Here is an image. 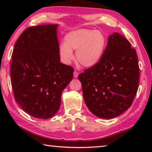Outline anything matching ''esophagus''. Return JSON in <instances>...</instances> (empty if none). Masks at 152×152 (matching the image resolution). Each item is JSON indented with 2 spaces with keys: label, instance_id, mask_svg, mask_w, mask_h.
<instances>
[{
  "label": "esophagus",
  "instance_id": "esophagus-1",
  "mask_svg": "<svg viewBox=\"0 0 152 152\" xmlns=\"http://www.w3.org/2000/svg\"><path fill=\"white\" fill-rule=\"evenodd\" d=\"M73 74H74V78H76L77 77H78V72H77V71H74Z\"/></svg>",
  "mask_w": 152,
  "mask_h": 152
}]
</instances>
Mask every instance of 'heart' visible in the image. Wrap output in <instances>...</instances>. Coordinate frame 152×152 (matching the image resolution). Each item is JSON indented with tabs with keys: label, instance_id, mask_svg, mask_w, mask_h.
<instances>
[{
	"label": "heart",
	"instance_id": "obj_1",
	"mask_svg": "<svg viewBox=\"0 0 152 152\" xmlns=\"http://www.w3.org/2000/svg\"><path fill=\"white\" fill-rule=\"evenodd\" d=\"M106 38L101 31L91 28H78L69 32L64 37V43L60 44L59 55L64 63L69 64L76 51L77 61L85 68L98 64L104 55Z\"/></svg>",
	"mask_w": 152,
	"mask_h": 152
}]
</instances>
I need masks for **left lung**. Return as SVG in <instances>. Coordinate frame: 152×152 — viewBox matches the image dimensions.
<instances>
[{
	"mask_svg": "<svg viewBox=\"0 0 152 152\" xmlns=\"http://www.w3.org/2000/svg\"><path fill=\"white\" fill-rule=\"evenodd\" d=\"M78 78L92 114L103 119L117 117L130 107L137 94L139 66L136 51L121 34L114 33L99 64Z\"/></svg>",
	"mask_w": 152,
	"mask_h": 152,
	"instance_id": "left-lung-1",
	"label": "left lung"
}]
</instances>
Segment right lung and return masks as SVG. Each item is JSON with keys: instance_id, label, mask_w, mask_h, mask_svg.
Segmentation results:
<instances>
[{"instance_id": "add662e5", "label": "right lung", "mask_w": 152, "mask_h": 152, "mask_svg": "<svg viewBox=\"0 0 152 152\" xmlns=\"http://www.w3.org/2000/svg\"><path fill=\"white\" fill-rule=\"evenodd\" d=\"M58 24L23 31L12 53L10 75L15 101L28 114L48 119L56 114L74 69L61 63Z\"/></svg>"}]
</instances>
